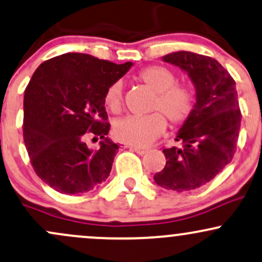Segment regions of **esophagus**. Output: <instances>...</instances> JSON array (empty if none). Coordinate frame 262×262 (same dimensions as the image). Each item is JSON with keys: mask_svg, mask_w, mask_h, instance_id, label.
<instances>
[{"mask_svg": "<svg viewBox=\"0 0 262 262\" xmlns=\"http://www.w3.org/2000/svg\"><path fill=\"white\" fill-rule=\"evenodd\" d=\"M130 149L133 151H136V153L139 154V155H144L146 151H148V149L142 148V146H130Z\"/></svg>", "mask_w": 262, "mask_h": 262, "instance_id": "esophagus-1", "label": "esophagus"}]
</instances>
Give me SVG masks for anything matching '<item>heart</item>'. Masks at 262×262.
I'll list each match as a JSON object with an SVG mask.
<instances>
[{"instance_id":"heart-1","label":"heart","mask_w":262,"mask_h":262,"mask_svg":"<svg viewBox=\"0 0 262 262\" xmlns=\"http://www.w3.org/2000/svg\"><path fill=\"white\" fill-rule=\"evenodd\" d=\"M155 93L151 111H162L173 124H180L192 112L195 103L194 92L188 85L177 84V77L168 68L151 66L137 74ZM104 103L109 111L118 113L123 104V83H112L104 94ZM166 128L165 118L162 113L148 116H129L118 120L114 125V136L119 142L134 146H145L160 136Z\"/></svg>"}]
</instances>
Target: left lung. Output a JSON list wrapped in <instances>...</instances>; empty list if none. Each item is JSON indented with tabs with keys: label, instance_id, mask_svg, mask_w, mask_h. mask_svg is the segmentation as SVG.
<instances>
[{
	"label": "left lung",
	"instance_id": "obj_1",
	"mask_svg": "<svg viewBox=\"0 0 262 262\" xmlns=\"http://www.w3.org/2000/svg\"><path fill=\"white\" fill-rule=\"evenodd\" d=\"M162 59L188 74L195 103L175 138L182 146L164 149L166 164L154 175V182L177 192L194 190L214 179L236 150L241 123L236 85L211 57L179 51Z\"/></svg>",
	"mask_w": 262,
	"mask_h": 262
}]
</instances>
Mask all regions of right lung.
Wrapping results in <instances>:
<instances>
[{
  "mask_svg": "<svg viewBox=\"0 0 262 262\" xmlns=\"http://www.w3.org/2000/svg\"><path fill=\"white\" fill-rule=\"evenodd\" d=\"M85 53H64L43 62L24 99V139L36 174L61 194L98 188L112 170L118 144L107 137L105 91L130 70ZM88 133L102 139L88 148Z\"/></svg>",
  "mask_w": 262,
  "mask_h": 262,
  "instance_id": "right-lung-1",
  "label": "right lung"
}]
</instances>
